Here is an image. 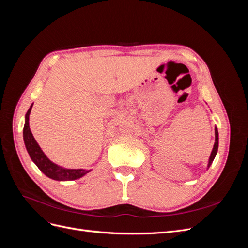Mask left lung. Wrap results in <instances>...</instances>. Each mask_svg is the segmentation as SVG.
<instances>
[{"instance_id": "obj_1", "label": "left lung", "mask_w": 248, "mask_h": 248, "mask_svg": "<svg viewBox=\"0 0 248 248\" xmlns=\"http://www.w3.org/2000/svg\"><path fill=\"white\" fill-rule=\"evenodd\" d=\"M217 150H218V130H217V128L215 127V142H214V146H213V150L211 152V155H210V158H209V162H208V169L210 168V166H211L215 156H216V153H217Z\"/></svg>"}]
</instances>
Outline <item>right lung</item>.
Listing matches in <instances>:
<instances>
[{
    "label": "right lung",
    "instance_id": "obj_1",
    "mask_svg": "<svg viewBox=\"0 0 248 248\" xmlns=\"http://www.w3.org/2000/svg\"><path fill=\"white\" fill-rule=\"evenodd\" d=\"M32 107L33 104L30 107L26 114V121L24 126V141L30 157H31V159L43 174L52 180H57V181H70V180L79 179L82 176L88 174L89 171H91V170L65 169L58 166V164L54 163L47 158L39 145L37 144L31 130H30L29 117L30 112L32 110Z\"/></svg>",
    "mask_w": 248,
    "mask_h": 248
}]
</instances>
